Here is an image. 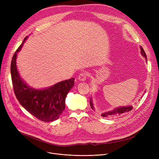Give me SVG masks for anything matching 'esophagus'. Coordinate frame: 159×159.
Returning <instances> with one entry per match:
<instances>
[{
	"instance_id": "34e87169",
	"label": "esophagus",
	"mask_w": 159,
	"mask_h": 159,
	"mask_svg": "<svg viewBox=\"0 0 159 159\" xmlns=\"http://www.w3.org/2000/svg\"><path fill=\"white\" fill-rule=\"evenodd\" d=\"M88 77V73L87 71H83L79 75V80L80 81H85Z\"/></svg>"
}]
</instances>
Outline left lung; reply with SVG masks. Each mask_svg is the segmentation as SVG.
<instances>
[{
    "mask_svg": "<svg viewBox=\"0 0 159 159\" xmlns=\"http://www.w3.org/2000/svg\"><path fill=\"white\" fill-rule=\"evenodd\" d=\"M140 51H141V54L144 57L146 58V53L144 52V50L143 49V48L140 46ZM89 104H90V106L91 107V109L94 110V107H93V102H92V99L90 98L89 100ZM133 109V107L131 106H124V107H116L115 109H114L112 111H107L104 113H102L101 116H103V117H113V116H119L122 113H127L130 111L131 110Z\"/></svg>",
    "mask_w": 159,
    "mask_h": 159,
    "instance_id": "8db88e82",
    "label": "left lung"
}]
</instances>
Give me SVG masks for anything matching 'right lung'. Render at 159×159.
<instances>
[{
    "label": "right lung",
    "mask_w": 159,
    "mask_h": 159,
    "mask_svg": "<svg viewBox=\"0 0 159 159\" xmlns=\"http://www.w3.org/2000/svg\"><path fill=\"white\" fill-rule=\"evenodd\" d=\"M28 37L16 50L11 63V75L15 95L22 106L37 119L52 122L61 116L65 109L67 94L74 86V78L66 80L44 89H33L20 78L16 65V53L21 49Z\"/></svg>",
    "instance_id": "add662e5"
}]
</instances>
